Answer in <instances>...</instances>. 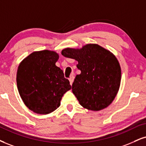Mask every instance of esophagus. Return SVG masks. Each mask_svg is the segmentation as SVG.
I'll use <instances>...</instances> for the list:
<instances>
[{"label": "esophagus", "mask_w": 146, "mask_h": 146, "mask_svg": "<svg viewBox=\"0 0 146 146\" xmlns=\"http://www.w3.org/2000/svg\"><path fill=\"white\" fill-rule=\"evenodd\" d=\"M74 80V76H72L70 77L69 80H70V84H71V85H72V83H73Z\"/></svg>", "instance_id": "34e87169"}]
</instances>
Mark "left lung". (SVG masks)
<instances>
[{
  "label": "left lung",
  "mask_w": 146,
  "mask_h": 146,
  "mask_svg": "<svg viewBox=\"0 0 146 146\" xmlns=\"http://www.w3.org/2000/svg\"><path fill=\"white\" fill-rule=\"evenodd\" d=\"M62 55L78 62L81 71L76 75L72 89L84 108L99 111L108 107L119 89L121 69L111 52L96 44H88L80 49L66 48Z\"/></svg>",
  "instance_id": "left-lung-1"
}]
</instances>
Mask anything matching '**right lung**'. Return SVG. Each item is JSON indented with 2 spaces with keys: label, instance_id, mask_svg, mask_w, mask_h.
<instances>
[{
  "label": "right lung",
  "instance_id": "obj_1",
  "mask_svg": "<svg viewBox=\"0 0 146 146\" xmlns=\"http://www.w3.org/2000/svg\"><path fill=\"white\" fill-rule=\"evenodd\" d=\"M58 59L55 51H36L18 67L19 93L25 105L34 112L47 114L55 111L64 93L72 88L62 70L55 66Z\"/></svg>",
  "mask_w": 146,
  "mask_h": 146
}]
</instances>
